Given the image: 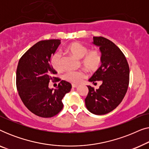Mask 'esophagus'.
<instances>
[{
  "label": "esophagus",
  "instance_id": "34e87169",
  "mask_svg": "<svg viewBox=\"0 0 149 149\" xmlns=\"http://www.w3.org/2000/svg\"><path fill=\"white\" fill-rule=\"evenodd\" d=\"M78 86H79V85H77V84H72V87H74V88H77Z\"/></svg>",
  "mask_w": 149,
  "mask_h": 149
}]
</instances>
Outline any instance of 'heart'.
<instances>
[{
  "instance_id": "b5f03b06",
  "label": "heart",
  "mask_w": 149,
  "mask_h": 149,
  "mask_svg": "<svg viewBox=\"0 0 149 149\" xmlns=\"http://www.w3.org/2000/svg\"><path fill=\"white\" fill-rule=\"evenodd\" d=\"M66 51L77 58H81V64L90 72L97 70L102 63V54L98 49L89 50L85 45L79 42H73L66 47ZM51 63L55 70H60L62 66V56L60 52H56L53 55ZM85 73L82 70L68 71L64 74L66 81L73 83H80L85 78Z\"/></svg>"
}]
</instances>
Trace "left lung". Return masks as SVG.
Segmentation results:
<instances>
[{
	"label": "left lung",
	"mask_w": 149,
	"mask_h": 149,
	"mask_svg": "<svg viewBox=\"0 0 149 149\" xmlns=\"http://www.w3.org/2000/svg\"><path fill=\"white\" fill-rule=\"evenodd\" d=\"M93 44L98 46L102 54V64L89 79L96 84L97 89L87 86L89 92L85 99L87 110L95 115H105L116 109L125 97L130 81V68L125 56L111 40L94 36Z\"/></svg>",
	"instance_id": "1"
}]
</instances>
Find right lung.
Segmentation results:
<instances>
[{
	"label": "right lung",
	"instance_id": "add662e5",
	"mask_svg": "<svg viewBox=\"0 0 149 149\" xmlns=\"http://www.w3.org/2000/svg\"><path fill=\"white\" fill-rule=\"evenodd\" d=\"M59 39L40 40L19 59L16 71V86L26 108L44 118L56 115L62 111V100L72 88L70 83L54 77L57 72L51 60L61 43ZM60 81L57 89L48 88L50 80Z\"/></svg>",
	"mask_w": 149,
	"mask_h": 149
}]
</instances>
